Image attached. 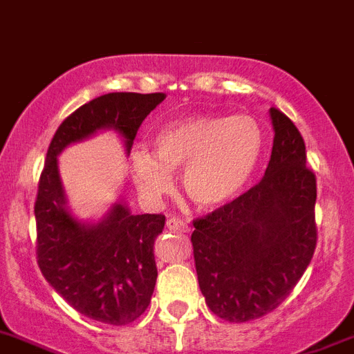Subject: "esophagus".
<instances>
[{"mask_svg": "<svg viewBox=\"0 0 354 354\" xmlns=\"http://www.w3.org/2000/svg\"><path fill=\"white\" fill-rule=\"evenodd\" d=\"M166 227L170 229V231H177V232H188L189 231L188 223L183 222L180 218H175V216H170V218L166 220Z\"/></svg>", "mask_w": 354, "mask_h": 354, "instance_id": "obj_1", "label": "esophagus"}]
</instances>
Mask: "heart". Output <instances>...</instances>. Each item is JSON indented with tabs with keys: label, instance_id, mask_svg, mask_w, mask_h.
Masks as SVG:
<instances>
[{
	"label": "heart",
	"instance_id": "1",
	"mask_svg": "<svg viewBox=\"0 0 354 354\" xmlns=\"http://www.w3.org/2000/svg\"><path fill=\"white\" fill-rule=\"evenodd\" d=\"M258 123L245 114H192L157 129L153 156L136 148L129 171L147 201H159L183 168V189L201 209H220L240 197L261 156Z\"/></svg>",
	"mask_w": 354,
	"mask_h": 354
}]
</instances>
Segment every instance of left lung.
Wrapping results in <instances>:
<instances>
[{
    "label": "left lung",
    "instance_id": "left-lung-1",
    "mask_svg": "<svg viewBox=\"0 0 354 354\" xmlns=\"http://www.w3.org/2000/svg\"><path fill=\"white\" fill-rule=\"evenodd\" d=\"M274 145L263 179L193 222L198 286L214 315L254 321L276 310L303 277L317 245L315 175L290 118L272 107Z\"/></svg>",
    "mask_w": 354,
    "mask_h": 354
}]
</instances>
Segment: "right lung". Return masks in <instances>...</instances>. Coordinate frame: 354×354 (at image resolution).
<instances>
[{"label":"right lung","instance_id":"right-lung-1","mask_svg":"<svg viewBox=\"0 0 354 354\" xmlns=\"http://www.w3.org/2000/svg\"><path fill=\"white\" fill-rule=\"evenodd\" d=\"M165 93H109L77 109L57 129L46 153L35 201L37 263L69 306L93 321L125 326L150 304L157 279L153 243L162 214H134L120 195L98 220L71 211L59 170L69 145L113 131L131 153L138 129Z\"/></svg>","mask_w":354,"mask_h":354}]
</instances>
